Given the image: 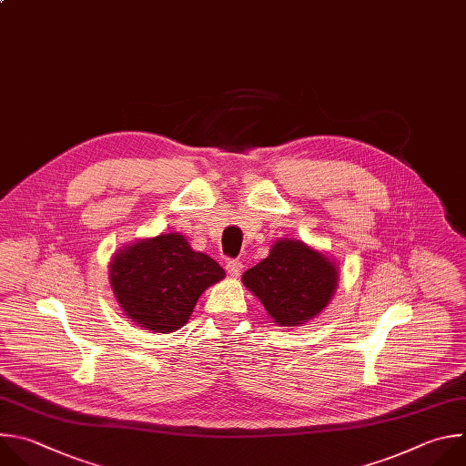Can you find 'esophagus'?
<instances>
[{"instance_id":"esophagus-1","label":"esophagus","mask_w":466,"mask_h":466,"mask_svg":"<svg viewBox=\"0 0 466 466\" xmlns=\"http://www.w3.org/2000/svg\"><path fill=\"white\" fill-rule=\"evenodd\" d=\"M226 269H228L229 275L237 277V275H240V271H242V262L237 260V258H229V260L226 262Z\"/></svg>"}]
</instances>
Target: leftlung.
<instances>
[{
    "label": "left lung",
    "instance_id": "1",
    "mask_svg": "<svg viewBox=\"0 0 466 466\" xmlns=\"http://www.w3.org/2000/svg\"><path fill=\"white\" fill-rule=\"evenodd\" d=\"M242 283L275 323L298 327L329 305L338 269L299 240H277L269 255L242 275Z\"/></svg>",
    "mask_w": 466,
    "mask_h": 466
}]
</instances>
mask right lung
<instances>
[{
	"instance_id": "add662e5",
	"label": "right lung",
	"mask_w": 466,
	"mask_h": 466,
	"mask_svg": "<svg viewBox=\"0 0 466 466\" xmlns=\"http://www.w3.org/2000/svg\"><path fill=\"white\" fill-rule=\"evenodd\" d=\"M110 266V283L121 309L154 332L183 327L202 292L226 275L215 258L193 251L177 233L128 246Z\"/></svg>"
}]
</instances>
